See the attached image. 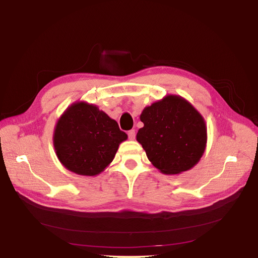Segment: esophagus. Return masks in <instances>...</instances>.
I'll return each instance as SVG.
<instances>
[{
	"label": "esophagus",
	"instance_id": "1",
	"mask_svg": "<svg viewBox=\"0 0 258 258\" xmlns=\"http://www.w3.org/2000/svg\"><path fill=\"white\" fill-rule=\"evenodd\" d=\"M128 137H129L130 140H135V138H136V131L135 130L128 131Z\"/></svg>",
	"mask_w": 258,
	"mask_h": 258
}]
</instances>
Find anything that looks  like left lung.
<instances>
[{"mask_svg":"<svg viewBox=\"0 0 258 258\" xmlns=\"http://www.w3.org/2000/svg\"><path fill=\"white\" fill-rule=\"evenodd\" d=\"M137 135L148 160L163 174H178L199 162L207 146L205 118L188 101L168 95L144 107Z\"/></svg>","mask_w":258,"mask_h":258,"instance_id":"8db88e82","label":"left lung"}]
</instances>
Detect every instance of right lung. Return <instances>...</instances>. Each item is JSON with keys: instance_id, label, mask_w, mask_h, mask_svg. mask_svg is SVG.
<instances>
[{"instance_id": "add662e5", "label": "right lung", "mask_w": 258, "mask_h": 258, "mask_svg": "<svg viewBox=\"0 0 258 258\" xmlns=\"http://www.w3.org/2000/svg\"><path fill=\"white\" fill-rule=\"evenodd\" d=\"M127 139L116 120L85 101L71 104L59 117L52 138L62 166L84 176L104 171Z\"/></svg>"}]
</instances>
